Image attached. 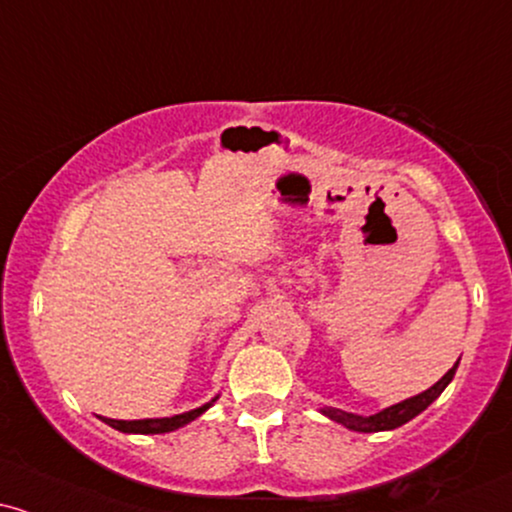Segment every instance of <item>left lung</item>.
I'll return each mask as SVG.
<instances>
[{
    "label": "left lung",
    "instance_id": "1",
    "mask_svg": "<svg viewBox=\"0 0 512 512\" xmlns=\"http://www.w3.org/2000/svg\"><path fill=\"white\" fill-rule=\"evenodd\" d=\"M456 368H458V361L454 364V368H449V371L444 373L442 380H437L435 385L430 387V390L416 394V397L411 399H404L399 401V404L394 406H387L380 413H373V416H357V413H347V411H340V409H321L323 416H328L335 423L345 425V428L354 430V432H383V430H394L399 428V425L409 423L411 418H416L418 413H423L428 406L435 401L439 394L444 392V387L454 380L456 375Z\"/></svg>",
    "mask_w": 512,
    "mask_h": 512
}]
</instances>
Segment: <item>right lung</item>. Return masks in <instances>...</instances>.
<instances>
[{"mask_svg":"<svg viewBox=\"0 0 512 512\" xmlns=\"http://www.w3.org/2000/svg\"><path fill=\"white\" fill-rule=\"evenodd\" d=\"M217 399V397H215ZM212 399V401H215ZM210 404H203L200 409H193V411H186V413H179V416H172V418H146V420H113V418H103L101 420L106 425H111V428L120 430V432H132V435H163V432H172V430H179L184 428L186 423H191V420H196L200 413H205L212 406Z\"/></svg>","mask_w":512,"mask_h":512,"instance_id":"add662e5","label":"right lung"}]
</instances>
